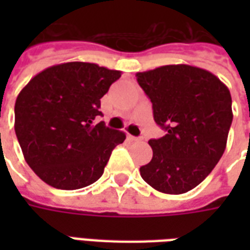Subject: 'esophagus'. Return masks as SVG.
<instances>
[{
	"label": "esophagus",
	"mask_w": 250,
	"mask_h": 250,
	"mask_svg": "<svg viewBox=\"0 0 250 250\" xmlns=\"http://www.w3.org/2000/svg\"><path fill=\"white\" fill-rule=\"evenodd\" d=\"M128 139L132 142H138V141H142V138H138V136H132V135H128Z\"/></svg>",
	"instance_id": "1"
}]
</instances>
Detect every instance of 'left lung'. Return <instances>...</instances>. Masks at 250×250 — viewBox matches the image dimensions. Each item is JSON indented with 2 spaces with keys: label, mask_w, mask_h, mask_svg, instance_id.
Segmentation results:
<instances>
[{
  "label": "left lung",
  "mask_w": 250,
  "mask_h": 250,
  "mask_svg": "<svg viewBox=\"0 0 250 250\" xmlns=\"http://www.w3.org/2000/svg\"><path fill=\"white\" fill-rule=\"evenodd\" d=\"M136 80L152 103L154 120L166 135L150 139V162L141 175L166 194L188 193L204 181L225 151L231 96L211 72L177 64L138 72Z\"/></svg>",
  "instance_id": "left-lung-1"
}]
</instances>
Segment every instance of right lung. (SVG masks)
Returning a JSON list of instances; mask_svg holds the SVG:
<instances>
[{
    "mask_svg": "<svg viewBox=\"0 0 250 250\" xmlns=\"http://www.w3.org/2000/svg\"><path fill=\"white\" fill-rule=\"evenodd\" d=\"M122 72L72 62L37 73L17 96L14 131L26 163L45 184L76 190L103 175L125 134L95 125L100 99Z\"/></svg>",
    "mask_w": 250,
    "mask_h": 250,
    "instance_id": "right-lung-1",
    "label": "right lung"
}]
</instances>
